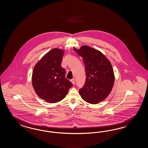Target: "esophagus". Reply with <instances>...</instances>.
<instances>
[{
  "instance_id": "34e87169",
  "label": "esophagus",
  "mask_w": 148,
  "mask_h": 148,
  "mask_svg": "<svg viewBox=\"0 0 148 148\" xmlns=\"http://www.w3.org/2000/svg\"><path fill=\"white\" fill-rule=\"evenodd\" d=\"M70 81H71V82L73 84H75V79H74V78H73L72 79H71Z\"/></svg>"
}]
</instances>
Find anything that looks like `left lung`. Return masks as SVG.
Wrapping results in <instances>:
<instances>
[{"instance_id": "8db88e82", "label": "left lung", "mask_w": 148, "mask_h": 148, "mask_svg": "<svg viewBox=\"0 0 148 148\" xmlns=\"http://www.w3.org/2000/svg\"><path fill=\"white\" fill-rule=\"evenodd\" d=\"M83 59L86 80L79 92L85 101L92 104L104 101L114 84V75L111 64L101 51L83 45L79 49L73 47Z\"/></svg>"}]
</instances>
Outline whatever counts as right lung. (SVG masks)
I'll return each instance as SVG.
<instances>
[{"instance_id": "right-lung-1", "label": "right lung", "mask_w": 148, "mask_h": 148, "mask_svg": "<svg viewBox=\"0 0 148 148\" xmlns=\"http://www.w3.org/2000/svg\"><path fill=\"white\" fill-rule=\"evenodd\" d=\"M64 51L55 48L38 61L34 68L32 83L39 97L45 101L55 103L63 99L72 86L65 78V70L61 63Z\"/></svg>"}]
</instances>
